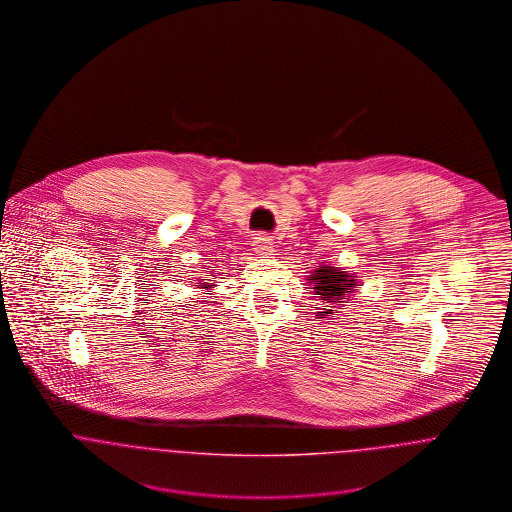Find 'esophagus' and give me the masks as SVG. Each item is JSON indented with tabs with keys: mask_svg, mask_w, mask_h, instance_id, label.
I'll use <instances>...</instances> for the list:
<instances>
[{
	"mask_svg": "<svg viewBox=\"0 0 512 512\" xmlns=\"http://www.w3.org/2000/svg\"><path fill=\"white\" fill-rule=\"evenodd\" d=\"M254 250H256V254L264 256V258L272 256V254H274V242H272V238H270V236H264V234L256 236V240H254Z\"/></svg>",
	"mask_w": 512,
	"mask_h": 512,
	"instance_id": "esophagus-1",
	"label": "esophagus"
}]
</instances>
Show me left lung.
Masks as SVG:
<instances>
[{
  "label": "left lung",
  "instance_id": "obj_1",
  "mask_svg": "<svg viewBox=\"0 0 512 512\" xmlns=\"http://www.w3.org/2000/svg\"><path fill=\"white\" fill-rule=\"evenodd\" d=\"M309 284H313V288H309L313 290V295L325 303V309L319 313L329 315L335 313L333 307L343 305L345 299H349V293L357 286V280L355 276H349L347 272H341L333 266H321L315 270Z\"/></svg>",
  "mask_w": 512,
  "mask_h": 512
}]
</instances>
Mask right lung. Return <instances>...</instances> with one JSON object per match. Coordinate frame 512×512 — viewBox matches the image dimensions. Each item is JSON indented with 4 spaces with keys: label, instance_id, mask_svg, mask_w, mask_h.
<instances>
[{
    "label": "right lung",
    "instance_id": "obj_1",
    "mask_svg": "<svg viewBox=\"0 0 512 512\" xmlns=\"http://www.w3.org/2000/svg\"><path fill=\"white\" fill-rule=\"evenodd\" d=\"M205 286H207V284H205Z\"/></svg>",
    "mask_w": 512,
    "mask_h": 512
}]
</instances>
